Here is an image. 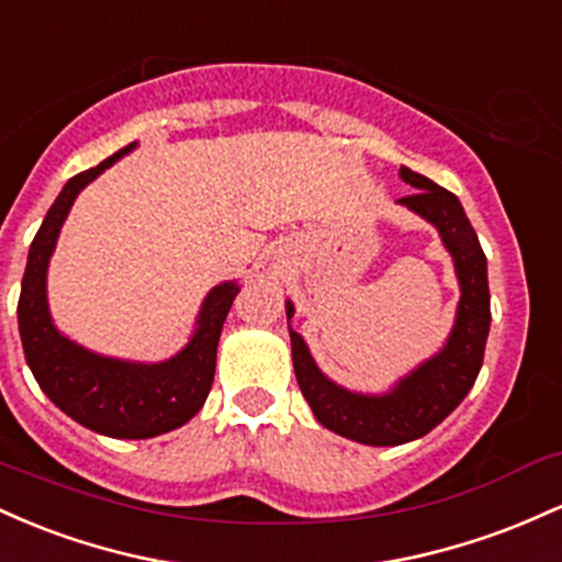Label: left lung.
I'll return each mask as SVG.
<instances>
[{
  "label": "left lung",
  "instance_id": "obj_1",
  "mask_svg": "<svg viewBox=\"0 0 562 562\" xmlns=\"http://www.w3.org/2000/svg\"><path fill=\"white\" fill-rule=\"evenodd\" d=\"M401 178L417 191L398 201L440 231V238L453 257L459 286H462L457 324H453L446 348L395 384L393 393L358 395L326 380L318 366L313 363L300 334L289 329L294 374H297L300 390L311 403L315 419L329 427L331 432L366 446L408 443L449 417L477 380L491 326L485 255L459 199L446 188L435 186L425 175L412 172L406 167L401 169ZM292 315V302H286V318Z\"/></svg>",
  "mask_w": 562,
  "mask_h": 562
}]
</instances>
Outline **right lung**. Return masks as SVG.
<instances>
[{"label":"right lung","mask_w":562,"mask_h":562,"mask_svg":"<svg viewBox=\"0 0 562 562\" xmlns=\"http://www.w3.org/2000/svg\"><path fill=\"white\" fill-rule=\"evenodd\" d=\"M132 148L135 143L124 145L98 167L68 180L60 196L49 206L29 249L21 300H18V329L36 382L60 412L109 438L140 440L186 425L204 406L217 366L220 331L238 286L220 283L212 289L201 305L199 329L193 339L164 363H127L94 356L55 329L47 307V262L58 241L63 220L81 188Z\"/></svg>","instance_id":"right-lung-1"}]
</instances>
